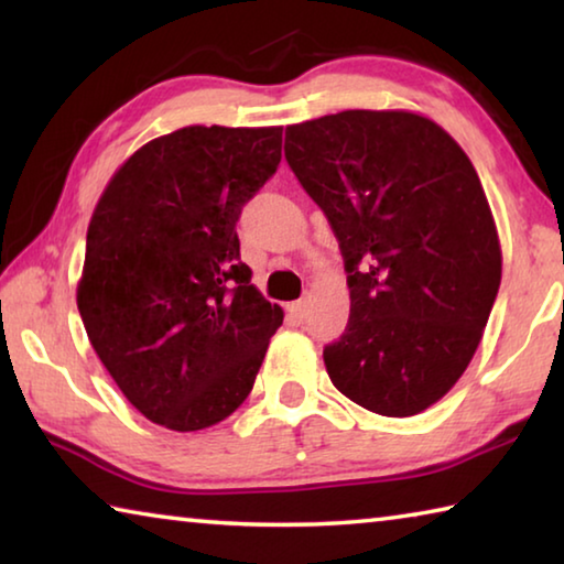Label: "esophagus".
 Returning <instances> with one entry per match:
<instances>
[{"label":"esophagus","instance_id":"1","mask_svg":"<svg viewBox=\"0 0 564 564\" xmlns=\"http://www.w3.org/2000/svg\"><path fill=\"white\" fill-rule=\"evenodd\" d=\"M289 311H291V316H293V318L303 321V318H305V313H308V301H295V303H289Z\"/></svg>","mask_w":564,"mask_h":564}]
</instances>
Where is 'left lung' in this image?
Segmentation results:
<instances>
[{
    "mask_svg": "<svg viewBox=\"0 0 564 564\" xmlns=\"http://www.w3.org/2000/svg\"><path fill=\"white\" fill-rule=\"evenodd\" d=\"M285 161L328 216L348 273V328L323 350L330 383L370 413H423L470 366L502 279L473 161L408 109L291 123Z\"/></svg>",
    "mask_w": 564,
    "mask_h": 564,
    "instance_id": "obj_1",
    "label": "left lung"
}]
</instances>
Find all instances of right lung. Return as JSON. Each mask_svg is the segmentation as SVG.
I'll list each match as a JSON object with an SVG mask.
<instances>
[{
  "instance_id": "right-lung-1",
  "label": "right lung",
  "mask_w": 564,
  "mask_h": 564,
  "mask_svg": "<svg viewBox=\"0 0 564 564\" xmlns=\"http://www.w3.org/2000/svg\"><path fill=\"white\" fill-rule=\"evenodd\" d=\"M283 127H184L113 171L76 283L84 328L151 423L196 433L251 393L283 323L238 253L243 204L275 174Z\"/></svg>"
}]
</instances>
